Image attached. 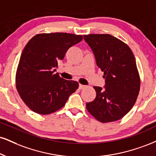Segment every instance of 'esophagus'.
<instances>
[{
    "label": "esophagus",
    "instance_id": "34e87169",
    "mask_svg": "<svg viewBox=\"0 0 156 156\" xmlns=\"http://www.w3.org/2000/svg\"><path fill=\"white\" fill-rule=\"evenodd\" d=\"M84 88H86V86H84V85H82V84H79V89H84Z\"/></svg>",
    "mask_w": 156,
    "mask_h": 156
}]
</instances>
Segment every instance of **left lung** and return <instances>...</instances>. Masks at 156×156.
Returning <instances> with one entry per match:
<instances>
[{"mask_svg":"<svg viewBox=\"0 0 156 156\" xmlns=\"http://www.w3.org/2000/svg\"><path fill=\"white\" fill-rule=\"evenodd\" d=\"M84 40L105 78V89L94 86L96 97L86 103V109L102 123L121 119L134 105L140 92V78L134 54L128 45L111 35H85Z\"/></svg>","mask_w":156,"mask_h":156,"instance_id":"8db88e82","label":"left lung"}]
</instances>
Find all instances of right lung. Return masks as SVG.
Returning <instances> with one entry per match:
<instances>
[{"instance_id": "obj_1", "label": "right lung", "mask_w": 156, "mask_h": 156, "mask_svg": "<svg viewBox=\"0 0 156 156\" xmlns=\"http://www.w3.org/2000/svg\"><path fill=\"white\" fill-rule=\"evenodd\" d=\"M82 40L80 35L41 33L24 48L16 73V87L33 112L48 115L57 111L78 89V82L60 78L55 71L67 51Z\"/></svg>"}]
</instances>
